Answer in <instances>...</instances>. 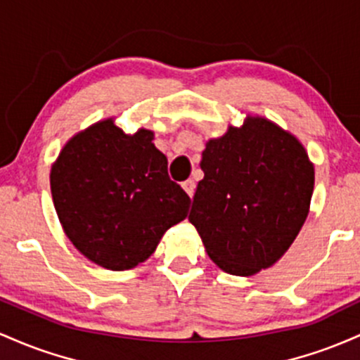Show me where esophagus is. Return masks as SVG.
<instances>
[{
	"mask_svg": "<svg viewBox=\"0 0 360 360\" xmlns=\"http://www.w3.org/2000/svg\"><path fill=\"white\" fill-rule=\"evenodd\" d=\"M181 187H184V191L188 193V197H193V192H195V181H193L192 179H188V180H185L184 184H181Z\"/></svg>",
	"mask_w": 360,
	"mask_h": 360,
	"instance_id": "obj_1",
	"label": "esophagus"
}]
</instances>
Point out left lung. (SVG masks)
I'll use <instances>...</instances> for the list:
<instances>
[{"label":"left lung","mask_w":360,"mask_h":360,"mask_svg":"<svg viewBox=\"0 0 360 360\" xmlns=\"http://www.w3.org/2000/svg\"><path fill=\"white\" fill-rule=\"evenodd\" d=\"M200 168L188 221L211 260L241 277L272 267L301 231L313 195L314 167L297 137L248 115L207 141Z\"/></svg>","instance_id":"1"}]
</instances>
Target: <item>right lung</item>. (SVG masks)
Here are the masks:
<instances>
[{"instance_id":"obj_1","label":"right lung","mask_w":360,"mask_h":360,"mask_svg":"<svg viewBox=\"0 0 360 360\" xmlns=\"http://www.w3.org/2000/svg\"><path fill=\"white\" fill-rule=\"evenodd\" d=\"M139 129L114 119L72 136L51 168L56 212L71 243L108 270L148 260L161 236L187 217L191 197L168 176V160Z\"/></svg>"}]
</instances>
